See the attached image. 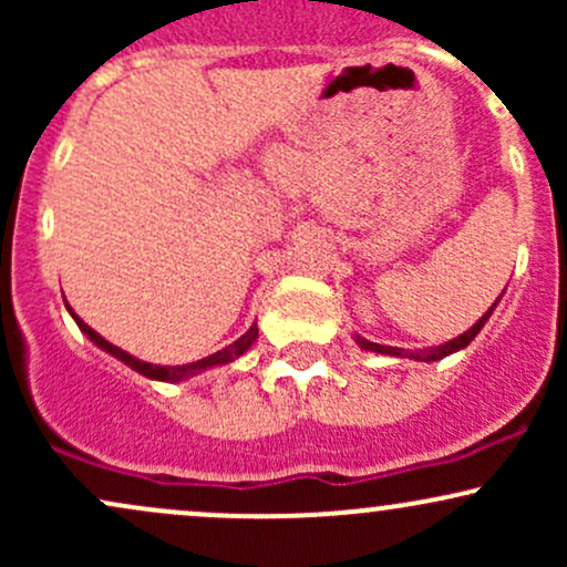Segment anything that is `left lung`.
Here are the masks:
<instances>
[{
    "label": "left lung",
    "instance_id": "obj_1",
    "mask_svg": "<svg viewBox=\"0 0 567 567\" xmlns=\"http://www.w3.org/2000/svg\"><path fill=\"white\" fill-rule=\"evenodd\" d=\"M496 303H498V301H496ZM496 303H493L491 309H487L485 315L480 317V320L474 322L470 330H466V333H461L458 338H453V341L442 343V347L424 349V351H405V349H396V347H383V343L365 341V338H360V336H357V343H360V347L365 349V351H375V354H392V357H410V360H421V362H437V360H442V357L453 354V351H458V349L470 347V343L474 341V336H477L480 330L485 328V322L491 320V315H493V309H496Z\"/></svg>",
    "mask_w": 567,
    "mask_h": 567
}]
</instances>
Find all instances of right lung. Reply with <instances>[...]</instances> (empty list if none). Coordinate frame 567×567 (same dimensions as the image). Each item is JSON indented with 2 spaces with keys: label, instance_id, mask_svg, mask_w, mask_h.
Listing matches in <instances>:
<instances>
[{
  "label": "right lung",
  "instance_id": "obj_1",
  "mask_svg": "<svg viewBox=\"0 0 567 567\" xmlns=\"http://www.w3.org/2000/svg\"><path fill=\"white\" fill-rule=\"evenodd\" d=\"M66 306H69V303H66ZM69 315L74 317V322L80 324V330H82V333L87 336L90 341L95 343V347H101L103 351H109V354L116 357V360H122V362H125L127 368H133L135 373L146 375V379H154V381H184V379H192V375L202 373V370H207V368L229 365V362L237 360V357H243L245 351L250 349L252 343H256V338H258V328H256V322H252V328L247 330L245 336H239L237 341L229 343V347H226V349L216 351V354L205 357V360H197V362H188V365H173V368H167V365H152V362H143V360H138V357L127 354L125 349H120V347H114V343H109L106 338H103V336H97L95 330L90 328V324H84V322L80 320V317L74 315V309H71V306H69Z\"/></svg>",
  "mask_w": 567,
  "mask_h": 567
}]
</instances>
